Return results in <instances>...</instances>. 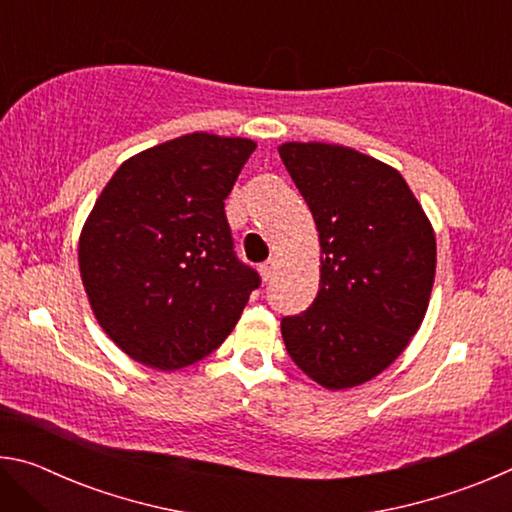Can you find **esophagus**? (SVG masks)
<instances>
[{"label": "esophagus", "mask_w": 512, "mask_h": 512, "mask_svg": "<svg viewBox=\"0 0 512 512\" xmlns=\"http://www.w3.org/2000/svg\"><path fill=\"white\" fill-rule=\"evenodd\" d=\"M259 273H262L264 280H271L273 273H275V259H266L264 264H259Z\"/></svg>", "instance_id": "esophagus-1"}]
</instances>
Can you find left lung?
Returning a JSON list of instances; mask_svg holds the SVG:
<instances>
[{"mask_svg":"<svg viewBox=\"0 0 512 512\" xmlns=\"http://www.w3.org/2000/svg\"><path fill=\"white\" fill-rule=\"evenodd\" d=\"M280 158L314 214L318 296L282 318L296 366L329 391L391 366L418 332L436 275V237L393 167L354 149L289 142Z\"/></svg>","mask_w":512,"mask_h":512,"instance_id":"left-lung-1","label":"left lung"}]
</instances>
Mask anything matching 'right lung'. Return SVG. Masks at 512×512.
<instances>
[{
  "instance_id": "add662e5",
  "label": "right lung",
  "mask_w": 512,
  "mask_h": 512,
  "mask_svg": "<svg viewBox=\"0 0 512 512\" xmlns=\"http://www.w3.org/2000/svg\"><path fill=\"white\" fill-rule=\"evenodd\" d=\"M255 142L192 133L126 160L85 221L83 287L99 325L158 370L225 341L262 277L235 253L225 198Z\"/></svg>"
}]
</instances>
